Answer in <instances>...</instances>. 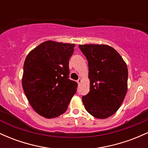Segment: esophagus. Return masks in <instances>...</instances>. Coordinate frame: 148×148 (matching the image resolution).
Here are the masks:
<instances>
[{"mask_svg": "<svg viewBox=\"0 0 148 148\" xmlns=\"http://www.w3.org/2000/svg\"><path fill=\"white\" fill-rule=\"evenodd\" d=\"M81 82H82V80H81V79H78V81H77L78 84H81Z\"/></svg>", "mask_w": 148, "mask_h": 148, "instance_id": "obj_1", "label": "esophagus"}]
</instances>
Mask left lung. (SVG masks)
<instances>
[{
    "label": "left lung",
    "instance_id": "obj_1",
    "mask_svg": "<svg viewBox=\"0 0 148 148\" xmlns=\"http://www.w3.org/2000/svg\"><path fill=\"white\" fill-rule=\"evenodd\" d=\"M79 47L88 62L90 92L82 97L85 108L96 118H108L118 111L127 94L126 62L108 45Z\"/></svg>",
    "mask_w": 148,
    "mask_h": 148
}]
</instances>
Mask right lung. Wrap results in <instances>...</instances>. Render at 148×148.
Returning a JSON list of instances; mask_svg holds the SVG:
<instances>
[{"mask_svg":"<svg viewBox=\"0 0 148 148\" xmlns=\"http://www.w3.org/2000/svg\"><path fill=\"white\" fill-rule=\"evenodd\" d=\"M74 46L49 40L25 58L22 87L30 106L42 117L63 114L76 93L77 83L69 79V60Z\"/></svg>","mask_w":148,"mask_h":148,"instance_id":"obj_1","label":"right lung"}]
</instances>
